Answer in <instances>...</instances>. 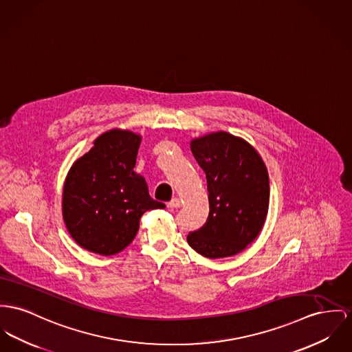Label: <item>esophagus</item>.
Segmentation results:
<instances>
[{
  "mask_svg": "<svg viewBox=\"0 0 352 352\" xmlns=\"http://www.w3.org/2000/svg\"><path fill=\"white\" fill-rule=\"evenodd\" d=\"M182 200L179 197H175L172 199L169 203H168V208H180L182 207Z\"/></svg>",
  "mask_w": 352,
  "mask_h": 352,
  "instance_id": "34e87169",
  "label": "esophagus"
}]
</instances>
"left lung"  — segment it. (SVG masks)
<instances>
[{
  "mask_svg": "<svg viewBox=\"0 0 352 352\" xmlns=\"http://www.w3.org/2000/svg\"><path fill=\"white\" fill-rule=\"evenodd\" d=\"M190 151L207 179V223L187 236L204 258H230L251 244L267 219L268 170L254 145L224 131L190 140Z\"/></svg>",
  "mask_w": 352,
  "mask_h": 352,
  "instance_id": "left-lung-1",
  "label": "left lung"
}]
</instances>
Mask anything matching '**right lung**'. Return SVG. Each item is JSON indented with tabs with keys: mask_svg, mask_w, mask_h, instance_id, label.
I'll list each match as a JSON object with an SVG mask.
<instances>
[{
	"mask_svg": "<svg viewBox=\"0 0 352 352\" xmlns=\"http://www.w3.org/2000/svg\"><path fill=\"white\" fill-rule=\"evenodd\" d=\"M141 140L129 129H109L72 164L61 208L67 230L81 248L101 256L116 255L135 239L144 212L164 208L133 170Z\"/></svg>",
	"mask_w": 352,
	"mask_h": 352,
	"instance_id": "obj_1",
	"label": "right lung"
}]
</instances>
